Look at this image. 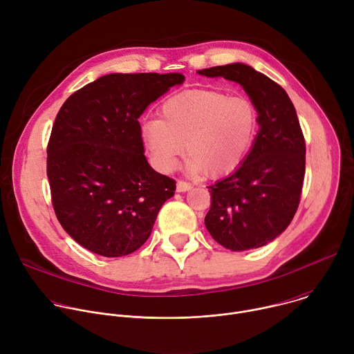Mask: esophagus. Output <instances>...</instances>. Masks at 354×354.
I'll use <instances>...</instances> for the list:
<instances>
[{"instance_id":"34e87169","label":"esophagus","mask_w":354,"mask_h":354,"mask_svg":"<svg viewBox=\"0 0 354 354\" xmlns=\"http://www.w3.org/2000/svg\"><path fill=\"white\" fill-rule=\"evenodd\" d=\"M192 187H193V185L189 183V182H185V180H178V182H176V190H178V192H187V190H190Z\"/></svg>"}]
</instances>
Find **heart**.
<instances>
[{
  "mask_svg": "<svg viewBox=\"0 0 354 354\" xmlns=\"http://www.w3.org/2000/svg\"><path fill=\"white\" fill-rule=\"evenodd\" d=\"M160 119L141 124L142 140L160 171H172L183 153L193 172L209 178L234 172L254 145L259 118L255 105L243 96L196 89L168 97Z\"/></svg>",
  "mask_w": 354,
  "mask_h": 354,
  "instance_id": "heart-1",
  "label": "heart"
}]
</instances>
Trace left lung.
I'll use <instances>...</instances> for the list:
<instances>
[{
    "label": "left lung",
    "instance_id": "left-lung-1",
    "mask_svg": "<svg viewBox=\"0 0 354 354\" xmlns=\"http://www.w3.org/2000/svg\"><path fill=\"white\" fill-rule=\"evenodd\" d=\"M238 82L255 105L259 131L243 162L209 186L212 206L205 224L234 252L261 248L291 223L306 175V140L287 92L242 63L197 71Z\"/></svg>",
    "mask_w": 354,
    "mask_h": 354
}]
</instances>
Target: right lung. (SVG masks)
<instances>
[{
	"label": "right lung",
	"mask_w": 354,
	"mask_h": 354,
	"mask_svg": "<svg viewBox=\"0 0 354 354\" xmlns=\"http://www.w3.org/2000/svg\"><path fill=\"white\" fill-rule=\"evenodd\" d=\"M180 73L108 74L75 91L47 144V178L57 220L85 249L106 258L137 250L176 182L149 167L138 118Z\"/></svg>",
	"instance_id": "add662e5"
}]
</instances>
